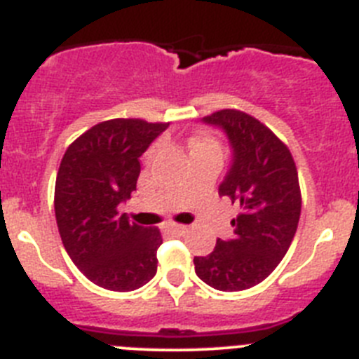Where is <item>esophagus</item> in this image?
Here are the masks:
<instances>
[{
  "label": "esophagus",
  "instance_id": "obj_1",
  "mask_svg": "<svg viewBox=\"0 0 359 359\" xmlns=\"http://www.w3.org/2000/svg\"><path fill=\"white\" fill-rule=\"evenodd\" d=\"M165 230L170 231V233H183L187 230V226L183 224H176V223H167L165 224Z\"/></svg>",
  "mask_w": 359,
  "mask_h": 359
}]
</instances>
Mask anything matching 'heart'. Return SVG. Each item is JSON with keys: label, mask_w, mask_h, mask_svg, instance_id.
<instances>
[{"label": "heart", "mask_w": 359, "mask_h": 359, "mask_svg": "<svg viewBox=\"0 0 359 359\" xmlns=\"http://www.w3.org/2000/svg\"><path fill=\"white\" fill-rule=\"evenodd\" d=\"M201 151H219L215 140L210 136H196L194 140L190 142V152H201Z\"/></svg>", "instance_id": "b5f03b06"}]
</instances>
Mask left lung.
<instances>
[{"label":"left lung","mask_w":359,"mask_h":359,"mask_svg":"<svg viewBox=\"0 0 359 359\" xmlns=\"http://www.w3.org/2000/svg\"><path fill=\"white\" fill-rule=\"evenodd\" d=\"M203 122L226 135L231 158L219 196L239 203L241 214L231 239L194 257L196 273L217 291L250 290L277 268L294 237L302 207L297 167L290 149L243 111H217Z\"/></svg>","instance_id":"left-lung-1"}]
</instances>
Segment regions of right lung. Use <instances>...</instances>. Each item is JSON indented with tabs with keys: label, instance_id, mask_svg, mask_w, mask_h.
<instances>
[{
	"label": "right lung",
	"instance_id": "add662e5",
	"mask_svg": "<svg viewBox=\"0 0 359 359\" xmlns=\"http://www.w3.org/2000/svg\"><path fill=\"white\" fill-rule=\"evenodd\" d=\"M169 128L136 118L97 123L62 156L55 182V219L73 264L93 284L133 291L156 275L158 228L118 214L140 176V156Z\"/></svg>",
	"mask_w": 359,
	"mask_h": 359
}]
</instances>
